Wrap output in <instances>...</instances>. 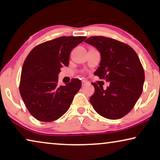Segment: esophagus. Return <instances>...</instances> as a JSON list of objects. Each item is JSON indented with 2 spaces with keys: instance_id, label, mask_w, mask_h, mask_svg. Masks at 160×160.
I'll return each mask as SVG.
<instances>
[{
  "instance_id": "1",
  "label": "esophagus",
  "mask_w": 160,
  "mask_h": 160,
  "mask_svg": "<svg viewBox=\"0 0 160 160\" xmlns=\"http://www.w3.org/2000/svg\"><path fill=\"white\" fill-rule=\"evenodd\" d=\"M88 84H89V82H86V81H83V82H82V86L83 87L86 86V85H88Z\"/></svg>"
}]
</instances>
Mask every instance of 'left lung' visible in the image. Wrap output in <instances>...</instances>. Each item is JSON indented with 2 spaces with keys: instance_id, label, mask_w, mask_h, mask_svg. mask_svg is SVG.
<instances>
[{
  "instance_id": "1",
  "label": "left lung",
  "mask_w": 160,
  "mask_h": 160,
  "mask_svg": "<svg viewBox=\"0 0 160 160\" xmlns=\"http://www.w3.org/2000/svg\"><path fill=\"white\" fill-rule=\"evenodd\" d=\"M85 43L100 53L95 75L109 82L106 89L92 83L95 93L89 101L102 117L120 119L132 110L143 92L145 74L138 56L130 46L107 37L92 36Z\"/></svg>"
}]
</instances>
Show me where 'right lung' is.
<instances>
[{
    "label": "right lung",
    "mask_w": 160,
    "mask_h": 160,
    "mask_svg": "<svg viewBox=\"0 0 160 160\" xmlns=\"http://www.w3.org/2000/svg\"><path fill=\"white\" fill-rule=\"evenodd\" d=\"M85 36H62L41 43L31 50L22 68L19 92L26 108L36 119L52 122L68 110L82 87L78 78L58 86L62 66L69 64L70 53Z\"/></svg>",
    "instance_id": "obj_1"
}]
</instances>
